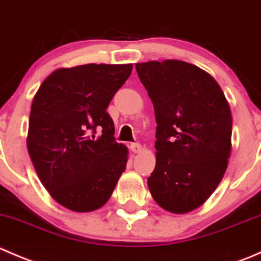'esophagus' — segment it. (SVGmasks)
<instances>
[{"label": "esophagus", "instance_id": "esophagus-1", "mask_svg": "<svg viewBox=\"0 0 261 261\" xmlns=\"http://www.w3.org/2000/svg\"><path fill=\"white\" fill-rule=\"evenodd\" d=\"M130 149L133 150V152H135V154H138V152L141 151V149H143V146H141L140 144H138V143H134V144H131V145H130Z\"/></svg>", "mask_w": 261, "mask_h": 261}]
</instances>
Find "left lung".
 Here are the masks:
<instances>
[{"mask_svg": "<svg viewBox=\"0 0 261 261\" xmlns=\"http://www.w3.org/2000/svg\"><path fill=\"white\" fill-rule=\"evenodd\" d=\"M135 67L158 125L147 187L165 211L188 213L210 198L227 169L230 105L215 78L191 63L151 60Z\"/></svg>", "mask_w": 261, "mask_h": 261, "instance_id": "obj_1", "label": "left lung"}]
</instances>
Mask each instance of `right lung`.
Listing matches in <instances>:
<instances>
[{
	"label": "right lung",
	"instance_id": "obj_1",
	"mask_svg": "<svg viewBox=\"0 0 261 261\" xmlns=\"http://www.w3.org/2000/svg\"><path fill=\"white\" fill-rule=\"evenodd\" d=\"M131 70L133 64L59 68L34 96L29 155L50 196L70 211L101 208L125 170L128 150L115 141L106 110Z\"/></svg>",
	"mask_w": 261,
	"mask_h": 261
}]
</instances>
